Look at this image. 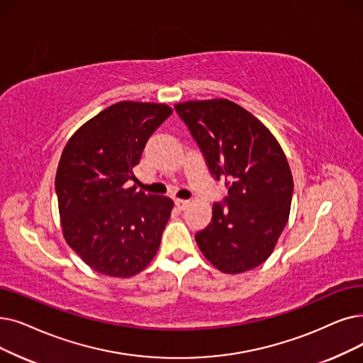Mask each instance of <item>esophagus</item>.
<instances>
[{
    "mask_svg": "<svg viewBox=\"0 0 363 363\" xmlns=\"http://www.w3.org/2000/svg\"><path fill=\"white\" fill-rule=\"evenodd\" d=\"M175 204H177V208H178L179 211H184V209H186L188 206H190V201H188V200L177 199V200H175Z\"/></svg>",
    "mask_w": 363,
    "mask_h": 363,
    "instance_id": "obj_1",
    "label": "esophagus"
}]
</instances>
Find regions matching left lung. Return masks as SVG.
Instances as JSON below:
<instances>
[{
    "label": "left lung",
    "mask_w": 363,
    "mask_h": 363,
    "mask_svg": "<svg viewBox=\"0 0 363 363\" xmlns=\"http://www.w3.org/2000/svg\"><path fill=\"white\" fill-rule=\"evenodd\" d=\"M175 109L228 196L215 203L212 223L196 234L201 254L219 272L261 265L285 228L294 179L286 155L265 125L228 99L188 101Z\"/></svg>",
    "instance_id": "obj_1"
}]
</instances>
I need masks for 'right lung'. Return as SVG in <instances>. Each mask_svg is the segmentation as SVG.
<instances>
[{"label": "right lung", "instance_id": "right-lung-1", "mask_svg": "<svg viewBox=\"0 0 363 363\" xmlns=\"http://www.w3.org/2000/svg\"><path fill=\"white\" fill-rule=\"evenodd\" d=\"M170 114L164 104H114L84 123L60 155L55 186L62 231L94 272L130 277L159 250L173 201L124 184Z\"/></svg>", "mask_w": 363, "mask_h": 363}]
</instances>
